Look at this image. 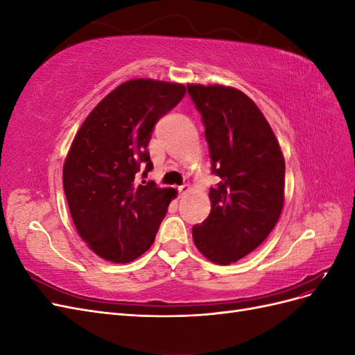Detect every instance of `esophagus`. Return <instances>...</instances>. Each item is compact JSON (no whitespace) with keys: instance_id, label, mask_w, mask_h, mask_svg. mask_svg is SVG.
Listing matches in <instances>:
<instances>
[{"instance_id":"obj_1","label":"esophagus","mask_w":355,"mask_h":355,"mask_svg":"<svg viewBox=\"0 0 355 355\" xmlns=\"http://www.w3.org/2000/svg\"><path fill=\"white\" fill-rule=\"evenodd\" d=\"M189 189V185H187V184H184V185H180L179 188H178V191H179V194L180 196H184L185 194V192Z\"/></svg>"}]
</instances>
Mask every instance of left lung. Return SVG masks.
Listing matches in <instances>:
<instances>
[{
    "label": "left lung",
    "mask_w": 355,
    "mask_h": 355,
    "mask_svg": "<svg viewBox=\"0 0 355 355\" xmlns=\"http://www.w3.org/2000/svg\"><path fill=\"white\" fill-rule=\"evenodd\" d=\"M188 93L206 127L211 173V210L192 228L209 261L230 265L259 245L280 218L284 202V157L256 103L232 87L189 84Z\"/></svg>",
    "instance_id": "1"
}]
</instances>
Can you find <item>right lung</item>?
Masks as SVG:
<instances>
[{"label": "right lung", "instance_id": "1", "mask_svg": "<svg viewBox=\"0 0 355 355\" xmlns=\"http://www.w3.org/2000/svg\"><path fill=\"white\" fill-rule=\"evenodd\" d=\"M184 84L149 78L118 85L85 118L63 164V189L80 237L102 259L127 263L155 240L176 191L155 182L148 144L161 116L182 101ZM145 184V182H144Z\"/></svg>", "mask_w": 355, "mask_h": 355}]
</instances>
